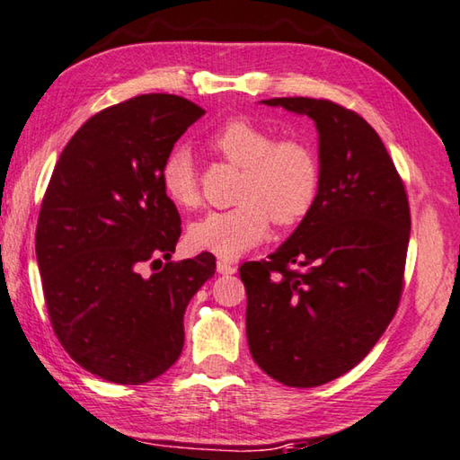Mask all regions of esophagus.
<instances>
[{"instance_id": "obj_1", "label": "esophagus", "mask_w": 460, "mask_h": 460, "mask_svg": "<svg viewBox=\"0 0 460 460\" xmlns=\"http://www.w3.org/2000/svg\"><path fill=\"white\" fill-rule=\"evenodd\" d=\"M216 270H218V272L224 274V276H230V274H236V266L230 264V262H224V260H220V262L216 264Z\"/></svg>"}]
</instances>
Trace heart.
Wrapping results in <instances>:
<instances>
[{
  "label": "heart",
  "mask_w": 460,
  "mask_h": 460,
  "mask_svg": "<svg viewBox=\"0 0 460 460\" xmlns=\"http://www.w3.org/2000/svg\"><path fill=\"white\" fill-rule=\"evenodd\" d=\"M210 148L242 168L232 210L210 212L188 230L190 246L222 260H236L270 232L300 222L312 210L320 188V164L312 146L300 137L276 140L272 129L244 118L228 119L210 136ZM168 200L190 210L200 204L194 155L186 148L170 152L160 168Z\"/></svg>",
  "instance_id": "obj_1"
}]
</instances>
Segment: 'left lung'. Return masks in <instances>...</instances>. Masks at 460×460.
<instances>
[{
	"label": "left lung",
	"instance_id": "8db88e82",
	"mask_svg": "<svg viewBox=\"0 0 460 460\" xmlns=\"http://www.w3.org/2000/svg\"><path fill=\"white\" fill-rule=\"evenodd\" d=\"M262 103L314 122L320 188L312 210L268 262L240 266L248 346L279 383L320 386L357 367L391 324L411 236L409 200L365 118L328 100Z\"/></svg>",
	"mask_w": 460,
	"mask_h": 460
}]
</instances>
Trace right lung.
Here are the masks:
<instances>
[{"label": "right lung", "mask_w": 460, "mask_h": 460, "mask_svg": "<svg viewBox=\"0 0 460 460\" xmlns=\"http://www.w3.org/2000/svg\"><path fill=\"white\" fill-rule=\"evenodd\" d=\"M204 114L172 93L102 110L67 142L43 196L36 256L51 326L77 365L110 383H150L174 365L188 302L216 272L202 252L141 274L176 250L180 214L160 168Z\"/></svg>", "instance_id": "right-lung-1"}]
</instances>
